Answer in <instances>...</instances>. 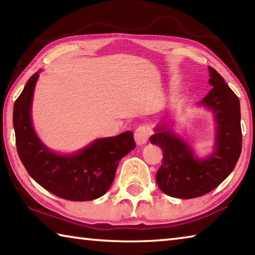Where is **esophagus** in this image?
<instances>
[{"label":"esophagus","instance_id":"obj_1","mask_svg":"<svg viewBox=\"0 0 255 255\" xmlns=\"http://www.w3.org/2000/svg\"><path fill=\"white\" fill-rule=\"evenodd\" d=\"M149 135H150V128L148 126H139L135 130L133 137H135V140L138 145H144L147 143Z\"/></svg>","mask_w":255,"mask_h":255}]
</instances>
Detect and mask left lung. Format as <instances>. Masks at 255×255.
<instances>
[{
    "mask_svg": "<svg viewBox=\"0 0 255 255\" xmlns=\"http://www.w3.org/2000/svg\"><path fill=\"white\" fill-rule=\"evenodd\" d=\"M208 68L213 89L199 105L213 111L216 120L214 153L198 158L169 124L158 125L150 136V143L163 150L156 182L170 197L191 199L210 192L231 174L242 152L240 100L222 75L213 67Z\"/></svg>",
    "mask_w": 255,
    "mask_h": 255,
    "instance_id": "1",
    "label": "left lung"
}]
</instances>
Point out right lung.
<instances>
[{
  "mask_svg": "<svg viewBox=\"0 0 255 255\" xmlns=\"http://www.w3.org/2000/svg\"><path fill=\"white\" fill-rule=\"evenodd\" d=\"M39 73L25 84L13 107L15 145L30 176L53 195L72 201L100 198L110 188L119 161L135 148L133 133L99 138L79 152L62 155L41 143L31 122L34 86Z\"/></svg>",
  "mask_w": 255,
  "mask_h": 255,
  "instance_id": "obj_1",
  "label": "right lung"
}]
</instances>
